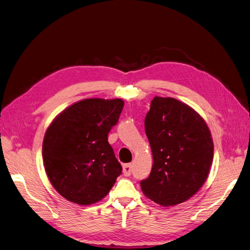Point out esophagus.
Returning a JSON list of instances; mask_svg holds the SVG:
<instances>
[{
  "mask_svg": "<svg viewBox=\"0 0 250 250\" xmlns=\"http://www.w3.org/2000/svg\"><path fill=\"white\" fill-rule=\"evenodd\" d=\"M123 172L125 176H130L132 173V165L131 164H125L123 167Z\"/></svg>",
  "mask_w": 250,
  "mask_h": 250,
  "instance_id": "obj_1",
  "label": "esophagus"
}]
</instances>
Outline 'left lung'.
<instances>
[{
    "mask_svg": "<svg viewBox=\"0 0 250 250\" xmlns=\"http://www.w3.org/2000/svg\"><path fill=\"white\" fill-rule=\"evenodd\" d=\"M153 155L144 194L162 206L189 200L206 182L213 159V142L204 118L171 97H154L145 118Z\"/></svg>",
    "mask_w": 250,
    "mask_h": 250,
    "instance_id": "1",
    "label": "left lung"
}]
</instances>
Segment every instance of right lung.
<instances>
[{
  "label": "right lung",
  "instance_id": "add662e5",
  "mask_svg": "<svg viewBox=\"0 0 250 250\" xmlns=\"http://www.w3.org/2000/svg\"><path fill=\"white\" fill-rule=\"evenodd\" d=\"M124 104L118 98L83 99L66 107L47 127L42 146L44 168L54 188L67 201L97 203L121 174L107 135Z\"/></svg>",
  "mask_w": 250,
  "mask_h": 250
}]
</instances>
